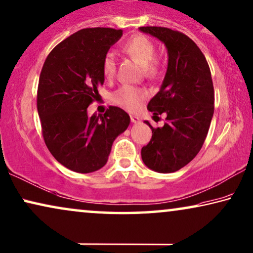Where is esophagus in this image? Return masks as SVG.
I'll return each mask as SVG.
<instances>
[{
  "mask_svg": "<svg viewBox=\"0 0 253 253\" xmlns=\"http://www.w3.org/2000/svg\"><path fill=\"white\" fill-rule=\"evenodd\" d=\"M130 120H131V122H132V123L140 122V119H139L138 116H135V115H131V116H130Z\"/></svg>",
  "mask_w": 253,
  "mask_h": 253,
  "instance_id": "1",
  "label": "esophagus"
}]
</instances>
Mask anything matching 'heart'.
I'll return each mask as SVG.
<instances>
[{"label": "heart", "instance_id": "1", "mask_svg": "<svg viewBox=\"0 0 253 253\" xmlns=\"http://www.w3.org/2000/svg\"><path fill=\"white\" fill-rule=\"evenodd\" d=\"M123 50L131 58L137 60L144 67L145 75L154 78L159 75L162 65L156 59V46L151 39L145 35H134L124 43ZM102 74L107 80H112L116 74V60L112 53H107L102 59ZM147 97L144 89L133 85H122L113 94V101L130 112L138 111L141 102Z\"/></svg>", "mask_w": 253, "mask_h": 253}]
</instances>
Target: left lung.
<instances>
[{"mask_svg": "<svg viewBox=\"0 0 253 253\" xmlns=\"http://www.w3.org/2000/svg\"><path fill=\"white\" fill-rule=\"evenodd\" d=\"M139 29L162 41L169 53L162 86L147 106L154 118L166 113V123L153 127L145 121L153 134L141 148V159L149 169L171 173L187 166L207 138L214 112L210 67L200 47L184 33L157 26Z\"/></svg>", "mask_w": 253, "mask_h": 253, "instance_id": "1", "label": "left lung"}]
</instances>
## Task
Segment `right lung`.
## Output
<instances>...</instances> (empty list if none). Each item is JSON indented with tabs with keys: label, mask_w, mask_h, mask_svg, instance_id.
<instances>
[{
	"label": "right lung",
	"mask_w": 253,
	"mask_h": 253,
	"mask_svg": "<svg viewBox=\"0 0 253 253\" xmlns=\"http://www.w3.org/2000/svg\"><path fill=\"white\" fill-rule=\"evenodd\" d=\"M122 29L84 28L51 50L38 86V112L47 149L67 169L89 173L107 163L115 138L130 124L122 108L109 106L87 116L104 84L102 59Z\"/></svg>",
	"instance_id": "right-lung-1"
}]
</instances>
